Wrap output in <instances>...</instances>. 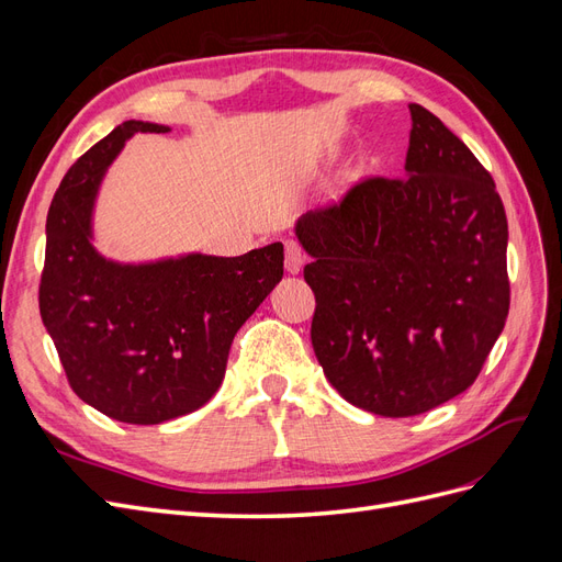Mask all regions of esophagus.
Instances as JSON below:
<instances>
[{
    "instance_id": "obj_1",
    "label": "esophagus",
    "mask_w": 562,
    "mask_h": 562,
    "mask_svg": "<svg viewBox=\"0 0 562 562\" xmlns=\"http://www.w3.org/2000/svg\"><path fill=\"white\" fill-rule=\"evenodd\" d=\"M304 267V250L295 239L285 241V269L288 274H300Z\"/></svg>"
}]
</instances>
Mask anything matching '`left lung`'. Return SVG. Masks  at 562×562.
<instances>
[{
    "label": "left lung",
    "instance_id": "left-lung-1",
    "mask_svg": "<svg viewBox=\"0 0 562 562\" xmlns=\"http://www.w3.org/2000/svg\"><path fill=\"white\" fill-rule=\"evenodd\" d=\"M403 178H368L295 225L312 345L351 405L413 417L467 391L508 316V225L483 164L411 105Z\"/></svg>",
    "mask_w": 562,
    "mask_h": 562
}]
</instances>
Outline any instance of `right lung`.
<instances>
[{
  "label": "right lung",
  "instance_id": "obj_1",
  "mask_svg": "<svg viewBox=\"0 0 562 562\" xmlns=\"http://www.w3.org/2000/svg\"><path fill=\"white\" fill-rule=\"evenodd\" d=\"M168 131L119 124L65 173L46 217L42 321L75 394L126 424H161L209 403L236 330L283 277V244L145 265L105 260L93 248V203L108 166L131 135Z\"/></svg>",
  "mask_w": 562,
  "mask_h": 562
}]
</instances>
